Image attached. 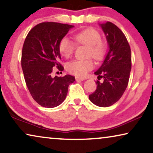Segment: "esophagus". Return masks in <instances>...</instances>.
I'll return each instance as SVG.
<instances>
[{"instance_id":"1","label":"esophagus","mask_w":153,"mask_h":153,"mask_svg":"<svg viewBox=\"0 0 153 153\" xmlns=\"http://www.w3.org/2000/svg\"><path fill=\"white\" fill-rule=\"evenodd\" d=\"M76 81H83V80H85V78L82 77H76Z\"/></svg>"}]
</instances>
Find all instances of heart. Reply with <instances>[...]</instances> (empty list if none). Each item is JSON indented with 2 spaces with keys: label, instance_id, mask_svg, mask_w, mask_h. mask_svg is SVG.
I'll return each mask as SVG.
<instances>
[{
  "label": "heart",
  "instance_id": "1",
  "mask_svg": "<svg viewBox=\"0 0 153 153\" xmlns=\"http://www.w3.org/2000/svg\"><path fill=\"white\" fill-rule=\"evenodd\" d=\"M75 42L78 45L88 46L87 57H92L100 61L105 57L107 51L105 43L100 39V34L93 28H88L75 34ZM75 49V44L67 37L62 38L59 44V51L65 58L72 55ZM94 62L91 59L85 60H74L66 64V70L70 74L77 76H85L94 68Z\"/></svg>",
  "mask_w": 153,
  "mask_h": 153
}]
</instances>
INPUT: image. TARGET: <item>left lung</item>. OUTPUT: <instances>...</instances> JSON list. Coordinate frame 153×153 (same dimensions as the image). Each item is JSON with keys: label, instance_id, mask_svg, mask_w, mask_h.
<instances>
[{"label": "left lung", "instance_id": "left-lung-1", "mask_svg": "<svg viewBox=\"0 0 153 153\" xmlns=\"http://www.w3.org/2000/svg\"><path fill=\"white\" fill-rule=\"evenodd\" d=\"M106 36L109 51L100 67L94 73L98 76L97 89L89 95L91 102L107 107L121 98L128 85L132 66L131 50L123 32L111 22L100 24Z\"/></svg>", "mask_w": 153, "mask_h": 153}]
</instances>
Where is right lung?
Returning a JSON list of instances; mask_svg holds the SVG:
<instances>
[{"label":"right lung","instance_id":"1","mask_svg":"<svg viewBox=\"0 0 153 153\" xmlns=\"http://www.w3.org/2000/svg\"><path fill=\"white\" fill-rule=\"evenodd\" d=\"M74 25L44 22L34 26L25 38L22 49L21 66L27 87L39 105L53 108L65 100L74 76L53 77V68L64 70L59 64V44Z\"/></svg>","mask_w":153,"mask_h":153}]
</instances>
